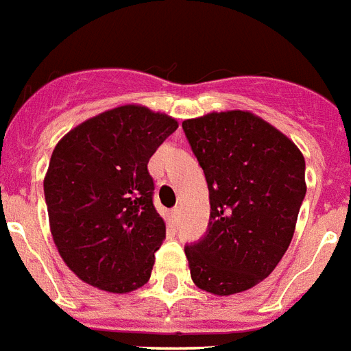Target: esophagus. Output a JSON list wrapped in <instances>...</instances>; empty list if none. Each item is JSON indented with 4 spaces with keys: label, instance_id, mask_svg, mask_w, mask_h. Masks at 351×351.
Listing matches in <instances>:
<instances>
[{
    "label": "esophagus",
    "instance_id": "esophagus-1",
    "mask_svg": "<svg viewBox=\"0 0 351 351\" xmlns=\"http://www.w3.org/2000/svg\"><path fill=\"white\" fill-rule=\"evenodd\" d=\"M170 214H172L173 221H178L179 219V214H181V208H179V206H176V208H172V212H170Z\"/></svg>",
    "mask_w": 351,
    "mask_h": 351
}]
</instances>
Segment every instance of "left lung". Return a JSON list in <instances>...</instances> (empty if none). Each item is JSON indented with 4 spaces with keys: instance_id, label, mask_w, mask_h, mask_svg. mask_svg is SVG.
I'll return each mask as SVG.
<instances>
[{
    "instance_id": "8db88e82",
    "label": "left lung",
    "mask_w": 351,
    "mask_h": 351,
    "mask_svg": "<svg viewBox=\"0 0 351 351\" xmlns=\"http://www.w3.org/2000/svg\"><path fill=\"white\" fill-rule=\"evenodd\" d=\"M210 192L204 235L184 246L192 281L215 295L245 291L274 271L290 246L306 195L304 158L250 112L183 121Z\"/></svg>"
}]
</instances>
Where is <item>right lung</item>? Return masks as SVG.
Masks as SVG:
<instances>
[{"label":"right lung","instance_id":"obj_1","mask_svg":"<svg viewBox=\"0 0 351 351\" xmlns=\"http://www.w3.org/2000/svg\"><path fill=\"white\" fill-rule=\"evenodd\" d=\"M178 121L145 106L103 112L56 145L45 178L50 230L81 281L127 293L150 279L167 226L148 161Z\"/></svg>","mask_w":351,"mask_h":351}]
</instances>
